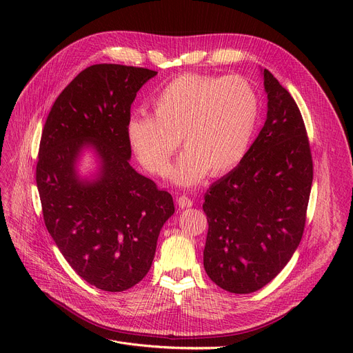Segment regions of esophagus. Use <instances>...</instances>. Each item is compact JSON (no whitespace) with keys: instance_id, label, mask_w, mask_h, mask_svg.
Here are the masks:
<instances>
[{"instance_id":"obj_1","label":"esophagus","mask_w":353,"mask_h":353,"mask_svg":"<svg viewBox=\"0 0 353 353\" xmlns=\"http://www.w3.org/2000/svg\"><path fill=\"white\" fill-rule=\"evenodd\" d=\"M177 205L180 209H188V208L193 206V200L188 196H180V197H177Z\"/></svg>"}]
</instances>
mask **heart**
Wrapping results in <instances>:
<instances>
[{"instance_id":"b5f03b06","label":"heart","mask_w":353,"mask_h":353,"mask_svg":"<svg viewBox=\"0 0 353 353\" xmlns=\"http://www.w3.org/2000/svg\"><path fill=\"white\" fill-rule=\"evenodd\" d=\"M153 114H133L125 134L145 169L160 177L169 174L179 143L186 152L179 159L173 180L193 186L209 173L232 170L249 150L259 100L242 77L181 74L167 83L153 101Z\"/></svg>"}]
</instances>
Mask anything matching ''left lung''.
Wrapping results in <instances>:
<instances>
[{
    "label": "left lung",
    "instance_id": "8db88e82",
    "mask_svg": "<svg viewBox=\"0 0 353 353\" xmlns=\"http://www.w3.org/2000/svg\"><path fill=\"white\" fill-rule=\"evenodd\" d=\"M263 84V128L236 169L212 184L203 203L209 223L205 270L219 288L240 294L266 286L298 249L313 180L298 104L266 68Z\"/></svg>",
    "mask_w": 353,
    "mask_h": 353
}]
</instances>
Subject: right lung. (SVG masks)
<instances>
[{"label":"right lung","mask_w":353,"mask_h":353,"mask_svg":"<svg viewBox=\"0 0 353 353\" xmlns=\"http://www.w3.org/2000/svg\"><path fill=\"white\" fill-rule=\"evenodd\" d=\"M156 74L90 65L61 91L43 128L35 180L46 228L76 273L105 292H123L143 279L160 230L174 213L172 194L128 163L130 108ZM87 146L101 161L94 179L77 173Z\"/></svg>","instance_id":"right-lung-1"}]
</instances>
